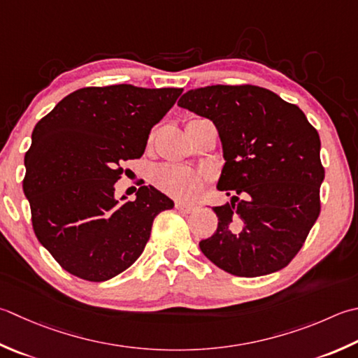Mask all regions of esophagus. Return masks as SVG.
I'll return each mask as SVG.
<instances>
[{
  "instance_id": "obj_1",
  "label": "esophagus",
  "mask_w": 358,
  "mask_h": 358,
  "mask_svg": "<svg viewBox=\"0 0 358 358\" xmlns=\"http://www.w3.org/2000/svg\"><path fill=\"white\" fill-rule=\"evenodd\" d=\"M175 208H177L180 213H185V214L192 213L194 209H195L194 205H187V203H183V201H177V203H175Z\"/></svg>"
}]
</instances>
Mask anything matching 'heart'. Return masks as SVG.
Masks as SVG:
<instances>
[{
	"mask_svg": "<svg viewBox=\"0 0 358 358\" xmlns=\"http://www.w3.org/2000/svg\"><path fill=\"white\" fill-rule=\"evenodd\" d=\"M153 181L161 191L175 199L191 200L199 194L201 180L197 173L185 166L166 164L157 169Z\"/></svg>",
	"mask_w": 358,
	"mask_h": 358,
	"instance_id": "heart-1",
	"label": "heart"
}]
</instances>
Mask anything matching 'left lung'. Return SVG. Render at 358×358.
I'll use <instances>...</instances> for the list:
<instances>
[{"instance_id": "obj_1", "label": "left lung", "mask_w": 358, "mask_h": 358, "mask_svg": "<svg viewBox=\"0 0 358 358\" xmlns=\"http://www.w3.org/2000/svg\"><path fill=\"white\" fill-rule=\"evenodd\" d=\"M181 108L211 119L223 158L213 208L217 231L200 250L231 275L255 278L289 265L320 215V135L299 107L255 85L189 90Z\"/></svg>"}]
</instances>
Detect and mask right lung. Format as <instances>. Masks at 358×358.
Listing matches in <instances>:
<instances>
[{"label":"right lung","mask_w":358,"mask_h":358,"mask_svg":"<svg viewBox=\"0 0 358 358\" xmlns=\"http://www.w3.org/2000/svg\"><path fill=\"white\" fill-rule=\"evenodd\" d=\"M181 91L80 88L35 125L24 195L35 236L68 273L102 282L127 270L144 251L153 219L173 208L153 186L139 187L133 201L116 200L115 183L121 163L143 155L152 127Z\"/></svg>","instance_id":"add662e5"}]
</instances>
